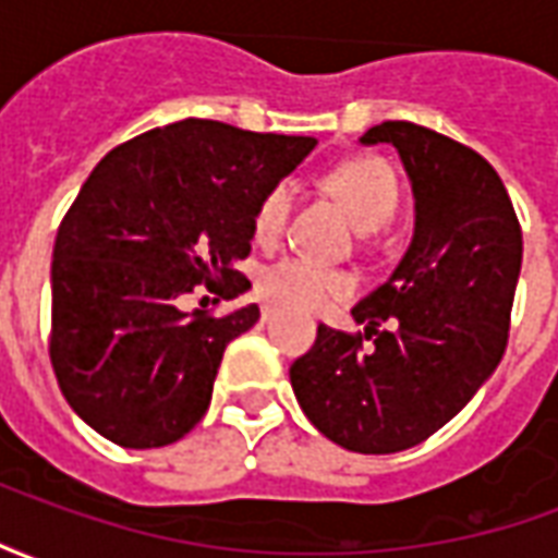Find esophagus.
I'll use <instances>...</instances> for the list:
<instances>
[{"label":"esophagus","instance_id":"1","mask_svg":"<svg viewBox=\"0 0 558 558\" xmlns=\"http://www.w3.org/2000/svg\"><path fill=\"white\" fill-rule=\"evenodd\" d=\"M278 314V307H275V304H263V311H259V316H263V323H268V319H271V316Z\"/></svg>","mask_w":558,"mask_h":558}]
</instances>
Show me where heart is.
Instances as JSON below:
<instances>
[{
  "instance_id": "obj_1",
  "label": "heart",
  "mask_w": 558,
  "mask_h": 558,
  "mask_svg": "<svg viewBox=\"0 0 558 558\" xmlns=\"http://www.w3.org/2000/svg\"><path fill=\"white\" fill-rule=\"evenodd\" d=\"M328 191L338 196L350 220L359 230L371 232L386 227L400 206V182L395 167L379 155L343 160L328 172ZM292 211V184L278 182L268 187L254 211V239L259 244H275L287 230ZM259 292L271 302L299 311L326 307L335 299L350 295V278L338 268L314 263L307 256H287L271 263L259 275Z\"/></svg>"
}]
</instances>
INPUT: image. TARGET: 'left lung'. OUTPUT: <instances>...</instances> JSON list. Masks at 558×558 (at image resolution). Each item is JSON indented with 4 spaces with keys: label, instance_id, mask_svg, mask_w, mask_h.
I'll return each mask as SVG.
<instances>
[{
    "label": "left lung",
    "instance_id": "obj_1",
    "mask_svg": "<svg viewBox=\"0 0 558 558\" xmlns=\"http://www.w3.org/2000/svg\"><path fill=\"white\" fill-rule=\"evenodd\" d=\"M410 172L415 235L395 275L355 304L364 335L316 328L290 383L316 430L359 454L424 442L466 407L508 343L523 230L478 151L412 122H383ZM371 339V344H364Z\"/></svg>",
    "mask_w": 558,
    "mask_h": 558
}]
</instances>
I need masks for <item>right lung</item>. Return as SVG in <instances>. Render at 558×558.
I'll list each match as a JSON object with an SVG mask.
<instances>
[{
  "label": "right lung",
  "instance_id": "obj_1",
  "mask_svg": "<svg viewBox=\"0 0 558 558\" xmlns=\"http://www.w3.org/2000/svg\"><path fill=\"white\" fill-rule=\"evenodd\" d=\"M316 146L182 119L110 148L59 223L50 364L68 407L122 448H160L196 427L227 343L259 319L182 311L206 287L242 295L254 211Z\"/></svg>",
  "mask_w": 558,
  "mask_h": 558
}]
</instances>
